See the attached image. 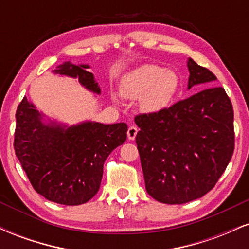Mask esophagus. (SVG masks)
Listing matches in <instances>:
<instances>
[{
	"label": "esophagus",
	"mask_w": 249,
	"mask_h": 249,
	"mask_svg": "<svg viewBox=\"0 0 249 249\" xmlns=\"http://www.w3.org/2000/svg\"><path fill=\"white\" fill-rule=\"evenodd\" d=\"M137 132H138V128L134 126V125H131V126H128V128H127V138L130 139V141H133V139L136 138Z\"/></svg>",
	"instance_id": "34e87169"
}]
</instances>
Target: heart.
I'll return each instance as SVG.
<instances>
[{
  "label": "heart",
  "mask_w": 249,
  "mask_h": 249,
  "mask_svg": "<svg viewBox=\"0 0 249 249\" xmlns=\"http://www.w3.org/2000/svg\"><path fill=\"white\" fill-rule=\"evenodd\" d=\"M178 76L171 70L154 64L137 68L123 79L122 95L130 99L141 98V108L153 113L170 104L178 89Z\"/></svg>",
  "instance_id": "heart-1"
}]
</instances>
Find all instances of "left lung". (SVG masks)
<instances>
[{"label":"left lung","mask_w":249,"mask_h":249,"mask_svg":"<svg viewBox=\"0 0 249 249\" xmlns=\"http://www.w3.org/2000/svg\"><path fill=\"white\" fill-rule=\"evenodd\" d=\"M188 89L212 82L207 68L188 59ZM234 112L224 88L210 87L134 122L145 187L164 204H185L215 186L234 152Z\"/></svg>","instance_id":"obj_1"}]
</instances>
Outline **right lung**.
<instances>
[{"label": "right lung", "mask_w": 249, "mask_h": 249, "mask_svg": "<svg viewBox=\"0 0 249 249\" xmlns=\"http://www.w3.org/2000/svg\"><path fill=\"white\" fill-rule=\"evenodd\" d=\"M88 68L65 62L55 72L78 78L85 88L99 93L101 89ZM126 132L125 123L88 122L68 128L45 125L24 96L16 110L14 148L37 193L57 204L75 206L98 192L104 162L126 141Z\"/></svg>", "instance_id": "add662e5"}]
</instances>
